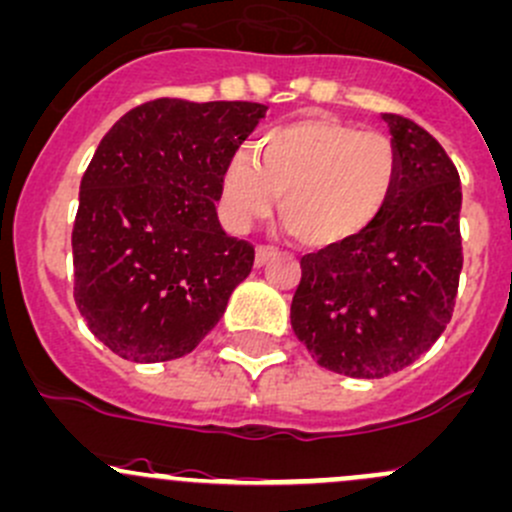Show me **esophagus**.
<instances>
[{
    "label": "esophagus",
    "instance_id": "esophagus-1",
    "mask_svg": "<svg viewBox=\"0 0 512 512\" xmlns=\"http://www.w3.org/2000/svg\"><path fill=\"white\" fill-rule=\"evenodd\" d=\"M274 255H277V252H274V247L260 245V247H257V252H255V265L257 267H265Z\"/></svg>",
    "mask_w": 512,
    "mask_h": 512
}]
</instances>
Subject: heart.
<instances>
[{
	"mask_svg": "<svg viewBox=\"0 0 512 512\" xmlns=\"http://www.w3.org/2000/svg\"><path fill=\"white\" fill-rule=\"evenodd\" d=\"M397 179L400 157L385 134L309 115L270 129L255 159L235 154L223 174L220 211L228 228L245 230L279 196V218L294 240L336 247L373 225Z\"/></svg>",
	"mask_w": 512,
	"mask_h": 512,
	"instance_id": "1",
	"label": "heart"
}]
</instances>
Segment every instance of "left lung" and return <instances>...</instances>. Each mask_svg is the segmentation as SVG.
<instances>
[{
    "instance_id": "obj_1",
    "label": "left lung",
    "mask_w": 512,
    "mask_h": 512,
    "mask_svg": "<svg viewBox=\"0 0 512 512\" xmlns=\"http://www.w3.org/2000/svg\"><path fill=\"white\" fill-rule=\"evenodd\" d=\"M400 179L368 230L301 257L292 328L321 368L375 380L412 365L451 321L464 267L461 181L417 122L383 115Z\"/></svg>"
}]
</instances>
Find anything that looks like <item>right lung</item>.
<instances>
[{
    "label": "right lung",
    "mask_w": 512,
    "mask_h": 512,
    "mask_svg": "<svg viewBox=\"0 0 512 512\" xmlns=\"http://www.w3.org/2000/svg\"><path fill=\"white\" fill-rule=\"evenodd\" d=\"M260 102L149 100L95 149L73 225V297L98 341L134 363L191 353L252 272L215 201Z\"/></svg>",
    "instance_id": "right-lung-1"
}]
</instances>
